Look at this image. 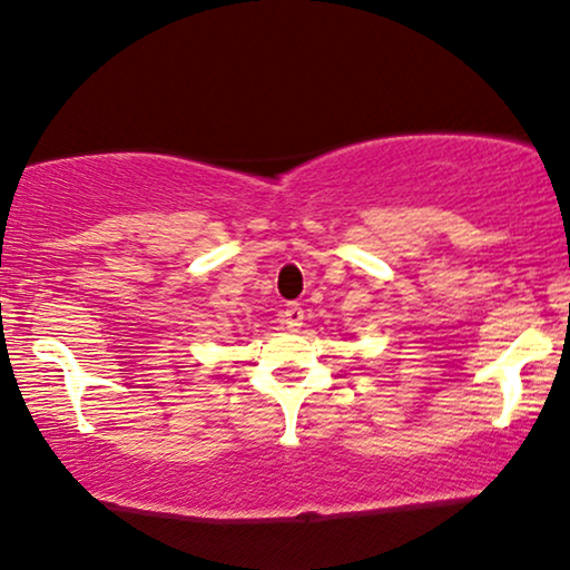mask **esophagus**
I'll use <instances>...</instances> for the list:
<instances>
[{"label": "esophagus", "mask_w": 570, "mask_h": 570, "mask_svg": "<svg viewBox=\"0 0 570 570\" xmlns=\"http://www.w3.org/2000/svg\"><path fill=\"white\" fill-rule=\"evenodd\" d=\"M283 324L287 326V330H298V326L303 324L301 303H287L285 311H283Z\"/></svg>", "instance_id": "obj_1"}]
</instances>
